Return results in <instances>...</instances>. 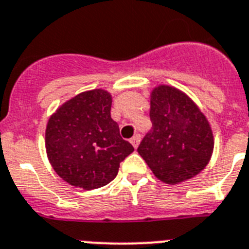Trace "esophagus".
Returning <instances> with one entry per match:
<instances>
[{
	"mask_svg": "<svg viewBox=\"0 0 249 249\" xmlns=\"http://www.w3.org/2000/svg\"><path fill=\"white\" fill-rule=\"evenodd\" d=\"M140 139H142V137H140V134H137V135H134L133 138H131L130 142L133 144V146L135 149L138 148V145H139V142H140Z\"/></svg>",
	"mask_w": 249,
	"mask_h": 249,
	"instance_id": "34e87169",
	"label": "esophagus"
}]
</instances>
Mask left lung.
Returning <instances> with one entry per match:
<instances>
[{
    "label": "left lung",
    "mask_w": 249,
    "mask_h": 249,
    "mask_svg": "<svg viewBox=\"0 0 249 249\" xmlns=\"http://www.w3.org/2000/svg\"><path fill=\"white\" fill-rule=\"evenodd\" d=\"M153 127L138 153L159 180L179 184L199 174L214 148L211 125L192 99L178 89L159 85L150 94Z\"/></svg>",
    "instance_id": "8db88e82"
}]
</instances>
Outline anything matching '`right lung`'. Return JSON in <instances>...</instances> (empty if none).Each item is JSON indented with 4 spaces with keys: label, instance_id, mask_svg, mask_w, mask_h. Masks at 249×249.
<instances>
[{
    "label": "right lung",
    "instance_id": "obj_1",
    "mask_svg": "<svg viewBox=\"0 0 249 249\" xmlns=\"http://www.w3.org/2000/svg\"><path fill=\"white\" fill-rule=\"evenodd\" d=\"M112 98L103 89L84 91L50 116L45 133L47 158L60 178L85 190L109 184L120 163L134 151L110 115Z\"/></svg>",
    "mask_w": 249,
    "mask_h": 249
}]
</instances>
